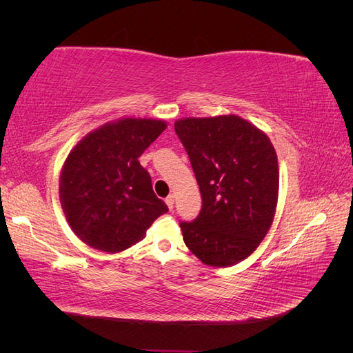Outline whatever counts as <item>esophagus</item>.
Instances as JSON below:
<instances>
[{
    "label": "esophagus",
    "mask_w": 353,
    "mask_h": 353,
    "mask_svg": "<svg viewBox=\"0 0 353 353\" xmlns=\"http://www.w3.org/2000/svg\"><path fill=\"white\" fill-rule=\"evenodd\" d=\"M166 205H168V208H169V210H172L174 209V203H175V197L172 196V194H170V196H168L166 197Z\"/></svg>",
    "instance_id": "obj_1"
}]
</instances>
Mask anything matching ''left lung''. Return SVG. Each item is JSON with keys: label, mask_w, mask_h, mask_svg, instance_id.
Returning a JSON list of instances; mask_svg holds the SVG:
<instances>
[{"label": "left lung", "mask_w": 353, "mask_h": 353, "mask_svg": "<svg viewBox=\"0 0 353 353\" xmlns=\"http://www.w3.org/2000/svg\"><path fill=\"white\" fill-rule=\"evenodd\" d=\"M175 132L185 147L203 200L193 222H181L190 252L225 268L256 250L279 201L275 148L262 130L237 114L183 117Z\"/></svg>", "instance_id": "8db88e82"}]
</instances>
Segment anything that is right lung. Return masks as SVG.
Masks as SVG:
<instances>
[{
    "mask_svg": "<svg viewBox=\"0 0 353 353\" xmlns=\"http://www.w3.org/2000/svg\"><path fill=\"white\" fill-rule=\"evenodd\" d=\"M168 123L122 117L85 135L61 168L59 194L72 231L92 249L119 253L145 237L168 206L138 162Z\"/></svg>",
    "mask_w": 353,
    "mask_h": 353,
    "instance_id": "add662e5",
    "label": "right lung"
}]
</instances>
